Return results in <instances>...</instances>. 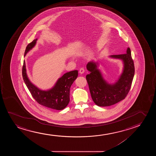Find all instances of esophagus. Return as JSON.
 <instances>
[{
	"mask_svg": "<svg viewBox=\"0 0 156 156\" xmlns=\"http://www.w3.org/2000/svg\"><path fill=\"white\" fill-rule=\"evenodd\" d=\"M85 72V69L83 68H81L80 69V70H79V73H80V74H83Z\"/></svg>",
	"mask_w": 156,
	"mask_h": 156,
	"instance_id": "1",
	"label": "esophagus"
}]
</instances>
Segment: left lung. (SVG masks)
<instances>
[{"mask_svg":"<svg viewBox=\"0 0 156 156\" xmlns=\"http://www.w3.org/2000/svg\"><path fill=\"white\" fill-rule=\"evenodd\" d=\"M111 58L122 60L123 72L115 84L107 83L98 69V63L90 62L87 64L90 74L86 80L92 100L99 107H108L124 100L130 90L135 73L134 64L129 48L126 53L110 56Z\"/></svg>","mask_w":156,"mask_h":156,"instance_id":"1","label":"left lung"}]
</instances>
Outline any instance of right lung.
Returning <instances> with one entry per match:
<instances>
[{
	"label": "right lung",
	"instance_id": "1",
	"mask_svg": "<svg viewBox=\"0 0 156 156\" xmlns=\"http://www.w3.org/2000/svg\"><path fill=\"white\" fill-rule=\"evenodd\" d=\"M37 39L29 43L26 47L24 56L34 47ZM78 71L66 73L58 79L55 86L51 90H42L32 84L28 78L26 72V63L23 61L22 77L32 97L39 105L51 109L61 110L68 105L70 102V89L73 81L78 77Z\"/></svg>",
	"mask_w": 156,
	"mask_h": 156
}]
</instances>
